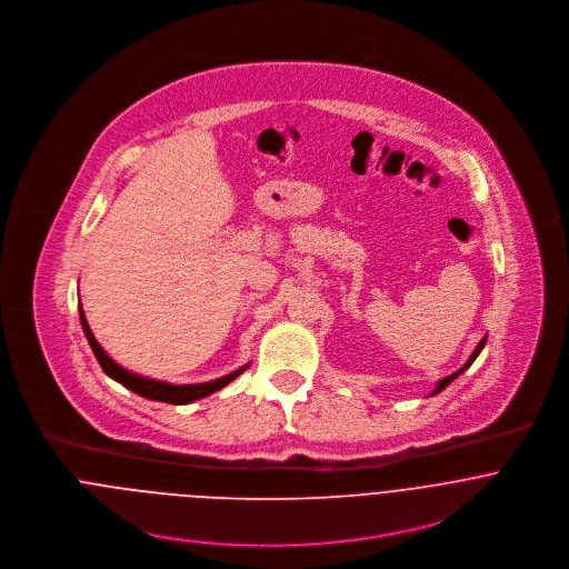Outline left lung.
I'll return each instance as SVG.
<instances>
[{
  "instance_id": "obj_1",
  "label": "left lung",
  "mask_w": 569,
  "mask_h": 569,
  "mask_svg": "<svg viewBox=\"0 0 569 569\" xmlns=\"http://www.w3.org/2000/svg\"><path fill=\"white\" fill-rule=\"evenodd\" d=\"M485 343H487V337H485V339H482V341H480V343H478V348H476V350H473V355H471V357H469V361H467V363H465V366H462V368H460V370H458V372H453V375H449V377H445V379H440V381H438V386H436V390H433V395H438V392H442V390H445V388H447V386H449V383H451V381H453V379H458V377H460V375H462V372H465V370H467V368H469V366H471V363H473V361H476V359H478V355H480V352H482V348H485Z\"/></svg>"
}]
</instances>
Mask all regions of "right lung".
<instances>
[{
    "label": "right lung",
    "mask_w": 569,
    "mask_h": 569,
    "mask_svg": "<svg viewBox=\"0 0 569 569\" xmlns=\"http://www.w3.org/2000/svg\"><path fill=\"white\" fill-rule=\"evenodd\" d=\"M79 311H81V325L82 330H84V337H87V341H89V346H91V350H93V355H96L100 368L104 370V375H109L113 381L122 383L127 390H131V392L144 397V399L162 401V403H170V406H186V403L199 401V399L210 397L212 392L226 388L228 383H232L241 372H244V370L249 368V363H247L243 368H239V370H234V372H230V375H226V377H221V379H214V381H208V383H194V386H172V383H166V381H156V379H149V377H140V375L129 372V370H124L122 366H118V363L104 352V348L96 341L91 328H89L87 320H84L82 307Z\"/></svg>",
    "instance_id": "obj_1"
}]
</instances>
